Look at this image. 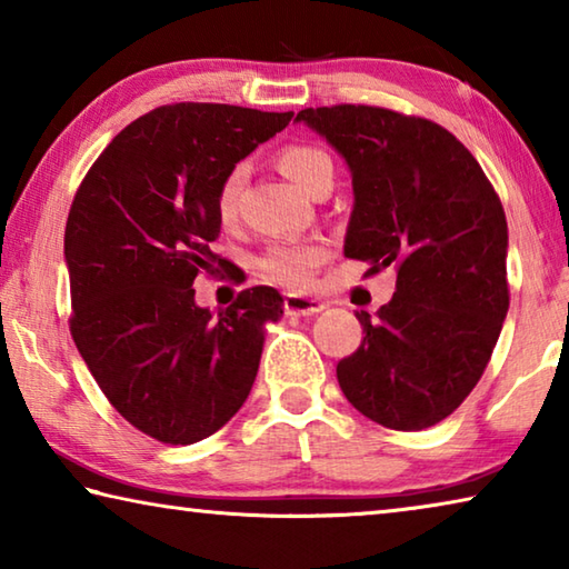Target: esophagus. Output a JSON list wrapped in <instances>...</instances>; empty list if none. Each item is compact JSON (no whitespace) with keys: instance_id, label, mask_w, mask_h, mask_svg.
I'll return each instance as SVG.
<instances>
[{"instance_id":"obj_1","label":"esophagus","mask_w":569,"mask_h":569,"mask_svg":"<svg viewBox=\"0 0 569 569\" xmlns=\"http://www.w3.org/2000/svg\"><path fill=\"white\" fill-rule=\"evenodd\" d=\"M326 303L321 298H308V296H298V293H288L283 298V311L288 316H313L321 313Z\"/></svg>"}]
</instances>
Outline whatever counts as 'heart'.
<instances>
[{
  "mask_svg": "<svg viewBox=\"0 0 569 569\" xmlns=\"http://www.w3.org/2000/svg\"><path fill=\"white\" fill-rule=\"evenodd\" d=\"M278 166L291 178L298 188L311 192H321L323 188L333 186L336 166L333 158L319 146H308V142H293L278 152ZM248 178L246 162H236L218 186L216 196V213L223 223H233L238 216L240 192H243ZM329 258V248L321 240H311V243H276L268 248L263 256L261 268L271 281L281 283L293 291H303L313 283L316 271Z\"/></svg>",
  "mask_w": 569,
  "mask_h": 569,
  "instance_id": "heart-1",
  "label": "heart"
}]
</instances>
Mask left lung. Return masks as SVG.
<instances>
[{
    "instance_id": "left-lung-1",
    "label": "left lung",
    "mask_w": 569,
    "mask_h": 569,
    "mask_svg": "<svg viewBox=\"0 0 569 569\" xmlns=\"http://www.w3.org/2000/svg\"><path fill=\"white\" fill-rule=\"evenodd\" d=\"M351 168L343 256L397 268V291L336 366L341 391L381 427L419 431L447 419L492 359L502 331L507 218L475 156L441 124L373 104L306 108Z\"/></svg>"
}]
</instances>
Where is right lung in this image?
I'll return each mask as SVG.
<instances>
[{
  "instance_id": "add662e5",
  "label": "right lung",
  "mask_w": 569,
  "mask_h": 569,
  "mask_svg": "<svg viewBox=\"0 0 569 569\" xmlns=\"http://www.w3.org/2000/svg\"><path fill=\"white\" fill-rule=\"evenodd\" d=\"M293 112L176 102L130 122L92 162L64 228L70 331L104 397L142 435L196 445L243 407L263 326L283 298L240 291L213 316L196 303L198 273L228 263L218 186Z\"/></svg>"
}]
</instances>
